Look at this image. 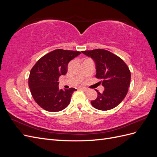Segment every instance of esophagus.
I'll return each mask as SVG.
<instances>
[{
	"instance_id": "esophagus-1",
	"label": "esophagus",
	"mask_w": 157,
	"mask_h": 157,
	"mask_svg": "<svg viewBox=\"0 0 157 157\" xmlns=\"http://www.w3.org/2000/svg\"><path fill=\"white\" fill-rule=\"evenodd\" d=\"M82 90H83V91H84V92H88L89 91V89L88 88H80Z\"/></svg>"
}]
</instances>
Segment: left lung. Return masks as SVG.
Wrapping results in <instances>:
<instances>
[{
    "label": "left lung",
    "mask_w": 157,
    "mask_h": 157,
    "mask_svg": "<svg viewBox=\"0 0 157 157\" xmlns=\"http://www.w3.org/2000/svg\"><path fill=\"white\" fill-rule=\"evenodd\" d=\"M95 62L96 77L102 79L103 93L98 90V97L91 101L92 105L101 111L116 107L126 97L130 86L131 73L129 68L119 57L103 49L82 51ZM101 83V82H99Z\"/></svg>",
    "instance_id": "obj_1"
}]
</instances>
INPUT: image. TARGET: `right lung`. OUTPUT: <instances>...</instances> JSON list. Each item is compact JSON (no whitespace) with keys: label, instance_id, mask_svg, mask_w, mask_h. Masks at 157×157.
<instances>
[{"label":"right lung","instance_id":"1","mask_svg":"<svg viewBox=\"0 0 157 157\" xmlns=\"http://www.w3.org/2000/svg\"><path fill=\"white\" fill-rule=\"evenodd\" d=\"M80 52L58 49L38 60L31 69L29 87L36 103L44 110L58 112L67 107L75 88L59 90L58 79L67 73L69 61Z\"/></svg>","mask_w":157,"mask_h":157}]
</instances>
